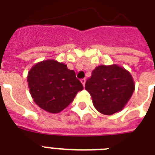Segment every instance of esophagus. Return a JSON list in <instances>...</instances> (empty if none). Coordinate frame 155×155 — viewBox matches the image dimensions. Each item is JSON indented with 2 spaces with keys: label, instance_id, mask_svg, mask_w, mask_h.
<instances>
[{
  "label": "esophagus",
  "instance_id": "obj_1",
  "mask_svg": "<svg viewBox=\"0 0 155 155\" xmlns=\"http://www.w3.org/2000/svg\"><path fill=\"white\" fill-rule=\"evenodd\" d=\"M80 82H81V84H83V86L84 87L85 83H86V80H85V79H82V80H80Z\"/></svg>",
  "mask_w": 155,
  "mask_h": 155
}]
</instances>
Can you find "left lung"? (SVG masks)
Here are the masks:
<instances>
[{"label": "left lung", "instance_id": "left-lung-1", "mask_svg": "<svg viewBox=\"0 0 155 155\" xmlns=\"http://www.w3.org/2000/svg\"><path fill=\"white\" fill-rule=\"evenodd\" d=\"M134 88L132 75L117 64L96 67L85 84L94 107L104 115H113L122 110Z\"/></svg>", "mask_w": 155, "mask_h": 155}]
</instances>
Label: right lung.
<instances>
[{"instance_id": "1", "label": "right lung", "mask_w": 155, "mask_h": 155, "mask_svg": "<svg viewBox=\"0 0 155 155\" xmlns=\"http://www.w3.org/2000/svg\"><path fill=\"white\" fill-rule=\"evenodd\" d=\"M27 82L35 104L51 113L63 111L84 88L75 71L55 59L35 63L28 72Z\"/></svg>"}]
</instances>
